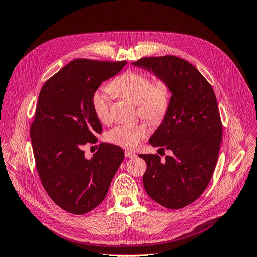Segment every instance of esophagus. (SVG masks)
I'll return each mask as SVG.
<instances>
[{
    "label": "esophagus",
    "instance_id": "esophagus-1",
    "mask_svg": "<svg viewBox=\"0 0 257 257\" xmlns=\"http://www.w3.org/2000/svg\"><path fill=\"white\" fill-rule=\"evenodd\" d=\"M136 154L134 152H132L130 150H125V158L127 159H132V158H135Z\"/></svg>",
    "mask_w": 257,
    "mask_h": 257
}]
</instances>
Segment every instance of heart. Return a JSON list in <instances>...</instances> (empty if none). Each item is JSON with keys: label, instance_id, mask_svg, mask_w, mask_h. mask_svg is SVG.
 <instances>
[{"label": "heart", "instance_id": "obj_1", "mask_svg": "<svg viewBox=\"0 0 257 257\" xmlns=\"http://www.w3.org/2000/svg\"><path fill=\"white\" fill-rule=\"evenodd\" d=\"M108 90L137 105L138 114L145 120L158 123L164 119L170 103V89L165 80L152 82L148 75L130 71L120 75L110 82ZM93 109L100 122L110 118V96L97 91L92 99ZM148 135L144 124H127L111 128L107 134L108 141L124 148H135Z\"/></svg>", "mask_w": 257, "mask_h": 257}]
</instances>
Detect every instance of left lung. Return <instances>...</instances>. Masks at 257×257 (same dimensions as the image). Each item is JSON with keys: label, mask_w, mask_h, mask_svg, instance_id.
I'll use <instances>...</instances> for the list:
<instances>
[{"label": "left lung", "mask_w": 257, "mask_h": 257, "mask_svg": "<svg viewBox=\"0 0 257 257\" xmlns=\"http://www.w3.org/2000/svg\"><path fill=\"white\" fill-rule=\"evenodd\" d=\"M134 66L165 80L170 103L161 125L149 139L158 154H139L147 164L143 177L146 193L168 209L195 201L211 180L222 141V122L214 91L198 69L175 56L142 58Z\"/></svg>", "instance_id": "obj_1"}]
</instances>
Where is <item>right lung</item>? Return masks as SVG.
Segmentation results:
<instances>
[{
  "mask_svg": "<svg viewBox=\"0 0 257 257\" xmlns=\"http://www.w3.org/2000/svg\"><path fill=\"white\" fill-rule=\"evenodd\" d=\"M127 63L76 59L45 82L30 135L38 176L49 197L73 214H84L105 199L124 160L120 147L103 143L89 160L82 147L95 144L102 124L92 99L103 81Z\"/></svg>",
  "mask_w": 257,
  "mask_h": 257,
  "instance_id": "right-lung-1",
  "label": "right lung"
}]
</instances>
